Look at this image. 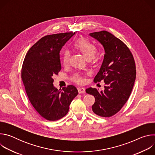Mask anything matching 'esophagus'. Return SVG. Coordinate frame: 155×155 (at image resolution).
Returning <instances> with one entry per match:
<instances>
[{"label": "esophagus", "mask_w": 155, "mask_h": 155, "mask_svg": "<svg viewBox=\"0 0 155 155\" xmlns=\"http://www.w3.org/2000/svg\"><path fill=\"white\" fill-rule=\"evenodd\" d=\"M78 93H79L80 94H81V93H85V89H84V87H78Z\"/></svg>", "instance_id": "34e87169"}]
</instances>
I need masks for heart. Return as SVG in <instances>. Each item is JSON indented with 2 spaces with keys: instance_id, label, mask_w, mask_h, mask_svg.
<instances>
[{
  "instance_id": "1",
  "label": "heart",
  "mask_w": 155,
  "mask_h": 155,
  "mask_svg": "<svg viewBox=\"0 0 155 155\" xmlns=\"http://www.w3.org/2000/svg\"><path fill=\"white\" fill-rule=\"evenodd\" d=\"M74 46V48L78 51L87 61L90 62H94L96 61V53L97 51V47L90 41L84 38H79L75 41ZM69 58V51L68 50L64 51L62 56V62L63 65H67L68 64ZM72 80L78 83H81L83 82V79L78 74L74 75Z\"/></svg>"
}]
</instances>
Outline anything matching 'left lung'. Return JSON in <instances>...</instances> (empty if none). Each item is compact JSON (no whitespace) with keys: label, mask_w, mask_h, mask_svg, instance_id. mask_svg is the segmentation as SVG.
Here are the masks:
<instances>
[{"label":"left lung","mask_w":155,"mask_h":155,"mask_svg":"<svg viewBox=\"0 0 155 155\" xmlns=\"http://www.w3.org/2000/svg\"><path fill=\"white\" fill-rule=\"evenodd\" d=\"M103 45L105 54L101 68L94 79L104 80V90L89 87L87 94L95 97L93 112L102 117L118 113L128 100L136 77L135 61L129 48L121 40L105 31L90 34Z\"/></svg>","instance_id":"1"}]
</instances>
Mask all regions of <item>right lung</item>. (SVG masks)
Here are the masks:
<instances>
[{
    "label": "right lung",
    "instance_id": "right-lung-1",
    "mask_svg": "<svg viewBox=\"0 0 155 155\" xmlns=\"http://www.w3.org/2000/svg\"><path fill=\"white\" fill-rule=\"evenodd\" d=\"M75 34L43 37L29 50L22 66L21 79L29 100L38 114L48 121H56L67 115L71 102L78 93L74 85L60 91L53 84V76L58 75L61 69L60 51Z\"/></svg>",
    "mask_w": 155,
    "mask_h": 155
}]
</instances>
